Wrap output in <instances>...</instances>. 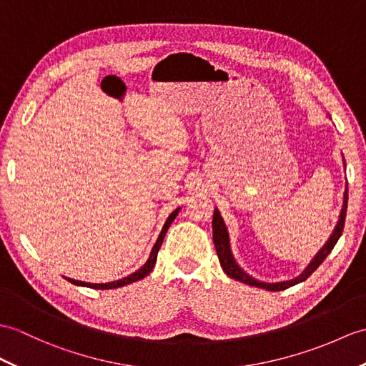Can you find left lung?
Instances as JSON below:
<instances>
[{
	"label": "left lung",
	"instance_id": "1",
	"mask_svg": "<svg viewBox=\"0 0 366 366\" xmlns=\"http://www.w3.org/2000/svg\"><path fill=\"white\" fill-rule=\"evenodd\" d=\"M346 209H347V190L345 192V199H343V207H342V214H340V219L335 226V231L330 235L329 242L322 246V249L317 254L315 259L310 262V265L305 268L304 273L296 277L293 280H285V282H277V284H265V282H259V280L252 279L251 276H248L244 273V271L237 265L232 254H231V246H229V235H227V229L224 226V222L222 215H219V212L215 209L214 212V219H212V232H214V244H215V249H217V256L219 259V263H222V267L224 269V273L232 277L235 280H240L243 284H248L252 287H257V288H263V290H268V292H280V290H287V288H290L296 284L302 282V280L307 279L313 271H315L325 259L329 256L330 251L334 249V246L337 244L340 235L343 232V227H345V219H346Z\"/></svg>",
	"mask_w": 366,
	"mask_h": 366
}]
</instances>
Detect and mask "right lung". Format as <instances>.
Here are the masks:
<instances>
[{"instance_id":"right-lung-1","label":"right lung","mask_w":366,"mask_h":366,"mask_svg":"<svg viewBox=\"0 0 366 366\" xmlns=\"http://www.w3.org/2000/svg\"><path fill=\"white\" fill-rule=\"evenodd\" d=\"M177 212H179V209H176V210L173 212V214L168 217L167 223H165V226H164V229H162V232H160L159 239H157V242H156V244H154V248H152V251H151V256H149L148 262L144 263V265H143V267H142L139 271H135L134 274L127 276V277H124V279L117 280V282H109V284H89V282H81V280H74V279H68V280H70V282H71V284H74V285H81V287H90V288H95V290H112V288L124 287V285H127V284L137 282V280H140V279H143V277H147V276L151 273V271H152V268H154V265H156V260H157V252H159V249H160V246H162L164 237H165V234H167V231H168L169 224H172V223H173V219L176 218Z\"/></svg>"}]
</instances>
